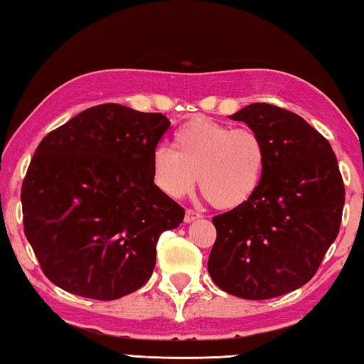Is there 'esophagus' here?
I'll return each mask as SVG.
<instances>
[{"label":"esophagus","instance_id":"34e87169","mask_svg":"<svg viewBox=\"0 0 364 364\" xmlns=\"http://www.w3.org/2000/svg\"><path fill=\"white\" fill-rule=\"evenodd\" d=\"M200 217H202V215H200L199 212L191 210V208H188V210H186V215H184V221H186V223H191V221L199 220Z\"/></svg>","mask_w":364,"mask_h":364}]
</instances>
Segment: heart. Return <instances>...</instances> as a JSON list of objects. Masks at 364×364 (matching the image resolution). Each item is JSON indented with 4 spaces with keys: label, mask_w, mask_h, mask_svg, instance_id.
Listing matches in <instances>:
<instances>
[{
    "label": "heart",
    "mask_w": 364,
    "mask_h": 364,
    "mask_svg": "<svg viewBox=\"0 0 364 364\" xmlns=\"http://www.w3.org/2000/svg\"><path fill=\"white\" fill-rule=\"evenodd\" d=\"M267 170L263 139L250 128H234L210 119L189 120L175 133V151L157 146L152 176L171 197H183L199 180L215 207L231 210L254 199Z\"/></svg>",
    "instance_id": "b5f03b06"
}]
</instances>
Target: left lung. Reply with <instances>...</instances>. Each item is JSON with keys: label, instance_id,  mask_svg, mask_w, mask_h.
I'll use <instances>...</instances> for the list:
<instances>
[{"label": "left lung", "instance_id": "1", "mask_svg": "<svg viewBox=\"0 0 364 364\" xmlns=\"http://www.w3.org/2000/svg\"><path fill=\"white\" fill-rule=\"evenodd\" d=\"M263 139L267 170L254 199L213 217L208 273L221 291L247 300L306 284L336 241L345 188L329 141L291 110L254 102L231 115Z\"/></svg>", "mask_w": 364, "mask_h": 364}]
</instances>
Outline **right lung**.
<instances>
[{
    "label": "right lung",
    "instance_id": "1",
    "mask_svg": "<svg viewBox=\"0 0 364 364\" xmlns=\"http://www.w3.org/2000/svg\"><path fill=\"white\" fill-rule=\"evenodd\" d=\"M168 127L162 114L101 104L41 139L21 200L23 232L53 284L115 300L151 278L160 234L184 218L152 176Z\"/></svg>",
    "mask_w": 364,
    "mask_h": 364
}]
</instances>
